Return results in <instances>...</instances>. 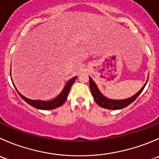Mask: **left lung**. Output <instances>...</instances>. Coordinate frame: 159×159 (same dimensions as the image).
<instances>
[{
  "instance_id": "left-lung-1",
  "label": "left lung",
  "mask_w": 159,
  "mask_h": 159,
  "mask_svg": "<svg viewBox=\"0 0 159 159\" xmlns=\"http://www.w3.org/2000/svg\"><path fill=\"white\" fill-rule=\"evenodd\" d=\"M147 82L148 80L147 81H146L145 84H144V86L141 88V90L138 92H137V93L135 94V95H134L132 97H130V98H125V99L116 100L108 98H106V96H104V95L101 93L99 89H98V87H97V85L95 84V83L94 82L92 78H91V77H89V85H90L91 92H92V96H93L94 99H95V102H96L100 107L105 108V109H114V110H115V109H124V108L129 106L130 103L133 102L139 96V95L142 92V91L144 90Z\"/></svg>"
}]
</instances>
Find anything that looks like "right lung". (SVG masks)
<instances>
[{
  "label": "right lung",
  "instance_id": "1",
  "mask_svg": "<svg viewBox=\"0 0 159 159\" xmlns=\"http://www.w3.org/2000/svg\"><path fill=\"white\" fill-rule=\"evenodd\" d=\"M77 78V77H74L72 78L71 79L69 80L66 84L64 85V89L62 90V92L59 94L58 96H57L56 98H53V99L51 100H49V101H43V100H32L30 99V98H28L26 97H25L24 95H21L19 92L18 91V89H16V87L15 86L14 84L13 81L12 83H13L14 86H15V89L16 91L18 92V93L19 94L20 96L22 98V99H24L28 104H29L30 106H33L34 108H36L38 109H43V110H49V109H56V108L60 107L61 106H62L65 101L67 100V95H68L69 92H70V87L72 86L73 83L75 82V79Z\"/></svg>",
  "mask_w": 159,
  "mask_h": 159
}]
</instances>
